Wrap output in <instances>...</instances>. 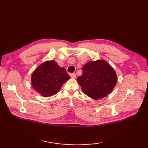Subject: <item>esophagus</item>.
Instances as JSON below:
<instances>
[{
	"instance_id": "esophagus-1",
	"label": "esophagus",
	"mask_w": 148,
	"mask_h": 148,
	"mask_svg": "<svg viewBox=\"0 0 148 148\" xmlns=\"http://www.w3.org/2000/svg\"><path fill=\"white\" fill-rule=\"evenodd\" d=\"M70 76H71L72 78H76V74L72 73V74H70Z\"/></svg>"
}]
</instances>
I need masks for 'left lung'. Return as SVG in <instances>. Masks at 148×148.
I'll list each match as a JSON object with an SVG mask.
<instances>
[{"instance_id": "8db88e82", "label": "left lung", "mask_w": 148, "mask_h": 148, "mask_svg": "<svg viewBox=\"0 0 148 148\" xmlns=\"http://www.w3.org/2000/svg\"><path fill=\"white\" fill-rule=\"evenodd\" d=\"M117 80L114 69L103 60L86 63L82 75L77 77L84 93L94 100L104 98L111 93Z\"/></svg>"}]
</instances>
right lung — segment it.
Instances as JSON below:
<instances>
[{"mask_svg": "<svg viewBox=\"0 0 148 148\" xmlns=\"http://www.w3.org/2000/svg\"><path fill=\"white\" fill-rule=\"evenodd\" d=\"M70 78L65 69L60 67L55 61H46L32 72L31 84L40 95L49 97L57 93Z\"/></svg>", "mask_w": 148, "mask_h": 148, "instance_id": "1", "label": "right lung"}]
</instances>
